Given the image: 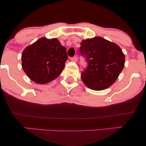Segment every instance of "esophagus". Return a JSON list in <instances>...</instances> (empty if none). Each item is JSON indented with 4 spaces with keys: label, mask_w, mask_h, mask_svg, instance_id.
I'll return each instance as SVG.
<instances>
[{
    "label": "esophagus",
    "mask_w": 146,
    "mask_h": 146,
    "mask_svg": "<svg viewBox=\"0 0 146 146\" xmlns=\"http://www.w3.org/2000/svg\"><path fill=\"white\" fill-rule=\"evenodd\" d=\"M71 60L73 62H77L78 61V57H76V56L73 57V58H71Z\"/></svg>",
    "instance_id": "1"
}]
</instances>
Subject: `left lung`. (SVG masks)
Returning <instances> with one entry per match:
<instances>
[{
    "label": "left lung",
    "instance_id": "obj_1",
    "mask_svg": "<svg viewBox=\"0 0 146 146\" xmlns=\"http://www.w3.org/2000/svg\"><path fill=\"white\" fill-rule=\"evenodd\" d=\"M87 66L81 78L90 89L102 90L116 81L125 63V56L118 45L102 37L82 40L80 48Z\"/></svg>",
    "mask_w": 146,
    "mask_h": 146
}]
</instances>
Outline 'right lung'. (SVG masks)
<instances>
[{"mask_svg":"<svg viewBox=\"0 0 146 146\" xmlns=\"http://www.w3.org/2000/svg\"><path fill=\"white\" fill-rule=\"evenodd\" d=\"M68 59L66 49L56 38H42L23 51L22 66L38 84H46L61 74Z\"/></svg>","mask_w":146,"mask_h":146,"instance_id":"1","label":"right lung"}]
</instances>
